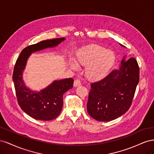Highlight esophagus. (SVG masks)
<instances>
[{
	"label": "esophagus",
	"instance_id": "obj_1",
	"mask_svg": "<svg viewBox=\"0 0 154 154\" xmlns=\"http://www.w3.org/2000/svg\"><path fill=\"white\" fill-rule=\"evenodd\" d=\"M82 85V83L79 80H75L74 82V87H78V86H80Z\"/></svg>",
	"mask_w": 154,
	"mask_h": 154
}]
</instances>
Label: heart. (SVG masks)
<instances>
[{"label": "heart", "instance_id": "b5f03b06", "mask_svg": "<svg viewBox=\"0 0 154 154\" xmlns=\"http://www.w3.org/2000/svg\"><path fill=\"white\" fill-rule=\"evenodd\" d=\"M116 61L113 51L97 44H89L78 50L75 62H69L71 69L76 71L78 66L85 67L86 78L91 81H98L108 75Z\"/></svg>", "mask_w": 154, "mask_h": 154}]
</instances>
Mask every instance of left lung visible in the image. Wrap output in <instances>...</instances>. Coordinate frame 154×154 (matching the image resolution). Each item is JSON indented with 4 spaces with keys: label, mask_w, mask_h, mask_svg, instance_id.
<instances>
[{
    "label": "left lung",
    "mask_w": 154,
    "mask_h": 154,
    "mask_svg": "<svg viewBox=\"0 0 154 154\" xmlns=\"http://www.w3.org/2000/svg\"><path fill=\"white\" fill-rule=\"evenodd\" d=\"M126 57L118 69L91 84L87 109L88 114L97 121L114 120L123 115L131 105L139 81V69L136 59L127 60Z\"/></svg>",
    "instance_id": "1"
}]
</instances>
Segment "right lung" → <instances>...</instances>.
Wrapping results in <instances>:
<instances>
[{"instance_id":"1","label":"right lung","mask_w":154,"mask_h":154,"mask_svg":"<svg viewBox=\"0 0 154 154\" xmlns=\"http://www.w3.org/2000/svg\"><path fill=\"white\" fill-rule=\"evenodd\" d=\"M66 38H55L40 42L23 49L17 60L13 74L18 103L21 109L31 118L37 120L49 121L56 118L63 107V95L72 88L74 80L66 78L54 80L40 91L27 87L23 80V72L27 60L32 53L48 48L57 47Z\"/></svg>"}]
</instances>
